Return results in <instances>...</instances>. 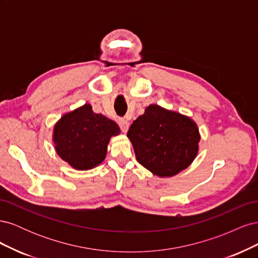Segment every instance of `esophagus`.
<instances>
[{
	"label": "esophagus",
	"mask_w": 258,
	"mask_h": 258,
	"mask_svg": "<svg viewBox=\"0 0 258 258\" xmlns=\"http://www.w3.org/2000/svg\"><path fill=\"white\" fill-rule=\"evenodd\" d=\"M118 123H119V127H120L121 131L124 132V134H126V132H127L128 129H129V122H128L126 119H119Z\"/></svg>",
	"instance_id": "esophagus-1"
}]
</instances>
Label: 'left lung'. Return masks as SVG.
Wrapping results in <instances>:
<instances>
[{
	"label": "left lung",
	"mask_w": 258,
	"mask_h": 258,
	"mask_svg": "<svg viewBox=\"0 0 258 258\" xmlns=\"http://www.w3.org/2000/svg\"><path fill=\"white\" fill-rule=\"evenodd\" d=\"M127 137L139 163L155 175L170 177L196 158L200 135L196 122L157 104L145 108L132 122Z\"/></svg>",
	"instance_id": "1"
}]
</instances>
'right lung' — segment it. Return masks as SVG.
<instances>
[{"label": "right lung", "instance_id": "right-lung-1", "mask_svg": "<svg viewBox=\"0 0 258 258\" xmlns=\"http://www.w3.org/2000/svg\"><path fill=\"white\" fill-rule=\"evenodd\" d=\"M119 132L115 121L84 104L61 117L54 124L52 139L61 159L76 170H89L104 160L111 137Z\"/></svg>", "mask_w": 258, "mask_h": 258}]
</instances>
